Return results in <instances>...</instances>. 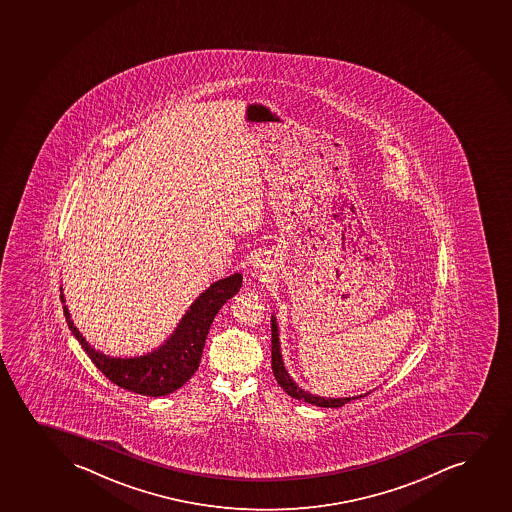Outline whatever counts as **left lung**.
Masks as SVG:
<instances>
[{"instance_id":"1","label":"left lung","mask_w":512,"mask_h":512,"mask_svg":"<svg viewBox=\"0 0 512 512\" xmlns=\"http://www.w3.org/2000/svg\"><path fill=\"white\" fill-rule=\"evenodd\" d=\"M271 322L272 372H274L277 384L281 385L284 391L288 392L289 396L295 397L298 401L315 404V406H320V408H341V406L349 403V401H353V399L365 397L367 394H370V392H365V394L353 397H320L315 396V394H310V392L303 391L300 385L296 384L295 380L291 379V375H289L288 370L284 367L283 355H281V344H279V332H277V322L274 315H272Z\"/></svg>"}]
</instances>
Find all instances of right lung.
Instances as JSON below:
<instances>
[{
  "label": "right lung",
  "mask_w": 512,
  "mask_h": 512,
  "mask_svg": "<svg viewBox=\"0 0 512 512\" xmlns=\"http://www.w3.org/2000/svg\"><path fill=\"white\" fill-rule=\"evenodd\" d=\"M241 281L243 276L236 272L233 276L211 284V288L205 289L204 293L193 301L190 310L185 313L175 332L161 348L133 358H115L104 355L103 351H96L73 325L67 305L63 310L73 336L82 344L92 363L113 384L142 396L161 397L180 389L181 385L187 384L188 379H192L193 373L197 372L212 320L219 312V308L238 293Z\"/></svg>",
  "instance_id": "1"
}]
</instances>
